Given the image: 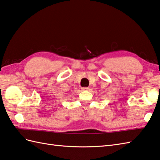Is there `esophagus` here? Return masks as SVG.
Masks as SVG:
<instances>
[{
  "label": "esophagus",
  "mask_w": 160,
  "mask_h": 160,
  "mask_svg": "<svg viewBox=\"0 0 160 160\" xmlns=\"http://www.w3.org/2000/svg\"><path fill=\"white\" fill-rule=\"evenodd\" d=\"M90 88L88 87H84V88H81V90H89Z\"/></svg>",
  "instance_id": "1"
}]
</instances>
